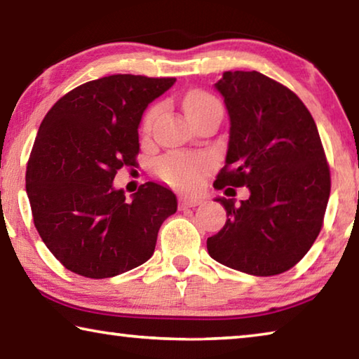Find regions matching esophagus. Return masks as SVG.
Segmentation results:
<instances>
[{"mask_svg":"<svg viewBox=\"0 0 359 359\" xmlns=\"http://www.w3.org/2000/svg\"><path fill=\"white\" fill-rule=\"evenodd\" d=\"M203 203L201 198H196V196H185V198H180L179 205L180 209H187V208H196Z\"/></svg>","mask_w":359,"mask_h":359,"instance_id":"obj_1","label":"esophagus"}]
</instances>
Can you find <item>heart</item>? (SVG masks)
<instances>
[{"instance_id":"obj_1","label":"heart","mask_w":359,"mask_h":359,"mask_svg":"<svg viewBox=\"0 0 359 359\" xmlns=\"http://www.w3.org/2000/svg\"><path fill=\"white\" fill-rule=\"evenodd\" d=\"M182 106H184L185 114L191 118L194 115L208 111V109L220 107V102L204 90H190L182 100ZM155 115L156 107L149 109L147 114L144 115L142 128L145 131L150 128ZM210 168V160L201 154H169L156 163L155 172L168 185L179 188V190H191V188L201 184Z\"/></svg>"}]
</instances>
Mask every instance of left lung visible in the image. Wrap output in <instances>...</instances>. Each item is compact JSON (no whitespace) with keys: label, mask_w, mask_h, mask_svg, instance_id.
I'll use <instances>...</instances> for the list:
<instances>
[{"label":"left lung","mask_w":359,"mask_h":359,"mask_svg":"<svg viewBox=\"0 0 359 359\" xmlns=\"http://www.w3.org/2000/svg\"><path fill=\"white\" fill-rule=\"evenodd\" d=\"M215 87L231 126L214 187H248L250 198L217 199L228 220L208 239L209 255L245 274H282L323 226L331 174L317 125L294 92L258 71H226Z\"/></svg>","instance_id":"8db88e82"}]
</instances>
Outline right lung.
<instances>
[{"mask_svg":"<svg viewBox=\"0 0 359 359\" xmlns=\"http://www.w3.org/2000/svg\"><path fill=\"white\" fill-rule=\"evenodd\" d=\"M174 77L114 74L79 85L42 120L27 165L34 226L66 269L107 278L155 250L158 229L177 210L169 188L147 182L131 201L112 180L137 165V126Z\"/></svg>","mask_w":359,"mask_h":359,"instance_id":"1","label":"right lung"}]
</instances>
